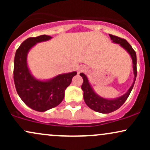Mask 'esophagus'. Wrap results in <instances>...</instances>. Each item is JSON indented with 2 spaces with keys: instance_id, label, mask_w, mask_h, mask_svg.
I'll list each match as a JSON object with an SVG mask.
<instances>
[{
  "instance_id": "obj_1",
  "label": "esophagus",
  "mask_w": 150,
  "mask_h": 150,
  "mask_svg": "<svg viewBox=\"0 0 150 150\" xmlns=\"http://www.w3.org/2000/svg\"><path fill=\"white\" fill-rule=\"evenodd\" d=\"M85 70H86V68L84 66H80L78 68V70H77V71H78V73H82V72L85 71Z\"/></svg>"
}]
</instances>
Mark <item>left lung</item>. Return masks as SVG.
Here are the masks:
<instances>
[{"label":"left lung","mask_w":150,"mask_h":150,"mask_svg":"<svg viewBox=\"0 0 150 150\" xmlns=\"http://www.w3.org/2000/svg\"><path fill=\"white\" fill-rule=\"evenodd\" d=\"M109 37L113 43L119 44L130 55L132 58V64H133V73L135 77H134L133 83H132L131 87L129 88L128 92L125 93L124 95L114 99H107L97 95L94 92L90 84L89 83L87 76L84 73H80V75L83 78V83H82L81 87H82V91L84 92L83 97L86 104L91 109L94 110L97 112L102 113H109L113 112V111L118 109L122 105L124 104L125 101H126V99H128L129 95H130L132 88H133L136 77H137V57H136L135 51H134L132 46H130V44L125 39L112 35V34H109Z\"/></svg>","instance_id":"8db88e82"}]
</instances>
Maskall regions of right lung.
<instances>
[{"mask_svg": "<svg viewBox=\"0 0 150 150\" xmlns=\"http://www.w3.org/2000/svg\"><path fill=\"white\" fill-rule=\"evenodd\" d=\"M50 39L51 37L45 34L28 38L17 49L14 59L13 78L17 92L27 106L40 112L61 104L64 98L65 89L77 75V72L61 74L48 81L37 80L31 75L27 63V53L37 43Z\"/></svg>", "mask_w": 150, "mask_h": 150, "instance_id": "right-lung-1", "label": "right lung"}]
</instances>
